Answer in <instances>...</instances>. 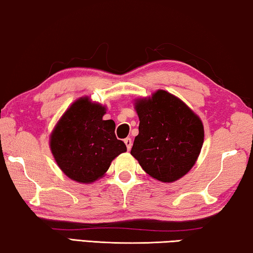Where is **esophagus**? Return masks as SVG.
I'll return each mask as SVG.
<instances>
[{
    "label": "esophagus",
    "mask_w": 253,
    "mask_h": 253,
    "mask_svg": "<svg viewBox=\"0 0 253 253\" xmlns=\"http://www.w3.org/2000/svg\"><path fill=\"white\" fill-rule=\"evenodd\" d=\"M124 142H125V144H126V148H127V150L129 151V150L131 149V138L127 137V138L124 139Z\"/></svg>",
    "instance_id": "34e87169"
}]
</instances>
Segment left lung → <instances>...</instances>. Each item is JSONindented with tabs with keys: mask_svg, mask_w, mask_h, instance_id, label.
<instances>
[{
	"mask_svg": "<svg viewBox=\"0 0 253 253\" xmlns=\"http://www.w3.org/2000/svg\"><path fill=\"white\" fill-rule=\"evenodd\" d=\"M138 135L130 154L146 174L164 183L186 175L201 151V119L182 100L164 89L135 102Z\"/></svg>",
	"mask_w": 253,
	"mask_h": 253,
	"instance_id": "left-lung-1",
	"label": "left lung"
}]
</instances>
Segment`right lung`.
Instances as JSON below:
<instances>
[{
	"instance_id": "1",
	"label": "right lung",
	"mask_w": 253,
	"mask_h": 253,
	"mask_svg": "<svg viewBox=\"0 0 253 253\" xmlns=\"http://www.w3.org/2000/svg\"><path fill=\"white\" fill-rule=\"evenodd\" d=\"M105 107L81 97L68 108L50 136V148L60 169L78 183L102 177L111 161L126 152L116 137L114 120H103Z\"/></svg>"
}]
</instances>
